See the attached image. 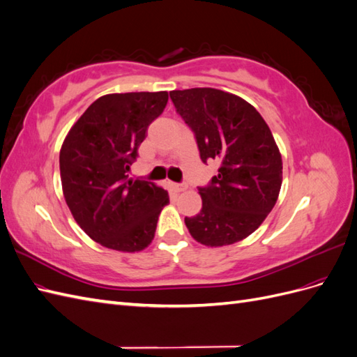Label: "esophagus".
Listing matches in <instances>:
<instances>
[{"instance_id": "1", "label": "esophagus", "mask_w": 357, "mask_h": 357, "mask_svg": "<svg viewBox=\"0 0 357 357\" xmlns=\"http://www.w3.org/2000/svg\"><path fill=\"white\" fill-rule=\"evenodd\" d=\"M172 188H174L176 192H183V190L188 189V185H186V183H174Z\"/></svg>"}]
</instances>
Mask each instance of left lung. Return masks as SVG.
I'll list each match as a JSON object with an SVG mask.
<instances>
[{"instance_id": "obj_1", "label": "left lung", "mask_w": 357, "mask_h": 357, "mask_svg": "<svg viewBox=\"0 0 357 357\" xmlns=\"http://www.w3.org/2000/svg\"><path fill=\"white\" fill-rule=\"evenodd\" d=\"M169 96L195 134L201 160L219 162V174L198 188L201 211L185 218L190 235L210 247L244 240L271 213L282 188L283 162L271 131L236 95L193 88Z\"/></svg>"}]
</instances>
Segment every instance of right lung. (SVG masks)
Here are the masks:
<instances>
[{
    "mask_svg": "<svg viewBox=\"0 0 357 357\" xmlns=\"http://www.w3.org/2000/svg\"><path fill=\"white\" fill-rule=\"evenodd\" d=\"M168 92L110 93L92 102L62 144L63 197L91 238L119 252L152 243L168 192L126 172L138 158L147 128L164 112Z\"/></svg>",
    "mask_w": 357,
    "mask_h": 357,
    "instance_id": "1",
    "label": "right lung"
}]
</instances>
